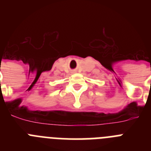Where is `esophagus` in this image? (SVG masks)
<instances>
[{
	"label": "esophagus",
	"instance_id": "esophagus-1",
	"mask_svg": "<svg viewBox=\"0 0 151 151\" xmlns=\"http://www.w3.org/2000/svg\"><path fill=\"white\" fill-rule=\"evenodd\" d=\"M73 73H75V72H73Z\"/></svg>",
	"mask_w": 151,
	"mask_h": 151
}]
</instances>
